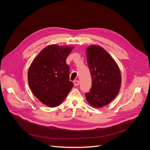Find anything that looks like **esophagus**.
Masks as SVG:
<instances>
[{
    "label": "esophagus",
    "mask_w": 150,
    "mask_h": 150,
    "mask_svg": "<svg viewBox=\"0 0 150 150\" xmlns=\"http://www.w3.org/2000/svg\"><path fill=\"white\" fill-rule=\"evenodd\" d=\"M74 84L75 86H78L79 84V81L78 80H75L74 81Z\"/></svg>",
    "instance_id": "34e87169"
}]
</instances>
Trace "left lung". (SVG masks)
<instances>
[{
    "label": "left lung",
    "mask_w": 150,
    "mask_h": 150,
    "mask_svg": "<svg viewBox=\"0 0 150 150\" xmlns=\"http://www.w3.org/2000/svg\"><path fill=\"white\" fill-rule=\"evenodd\" d=\"M86 56L92 79V86L86 99L91 106L102 108L114 99L121 84L120 69L105 49L96 45L86 49Z\"/></svg>",
    "instance_id": "left-lung-1"
}]
</instances>
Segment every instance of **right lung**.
I'll list each match as a JSON object with an SVG mask.
<instances>
[{"label": "right lung", "instance_id": "right-lung-1", "mask_svg": "<svg viewBox=\"0 0 150 150\" xmlns=\"http://www.w3.org/2000/svg\"><path fill=\"white\" fill-rule=\"evenodd\" d=\"M74 47L52 44L35 57L28 71V83L33 94L49 107L64 100L74 84L69 81V66L66 60Z\"/></svg>", "mask_w": 150, "mask_h": 150}]
</instances>
